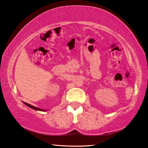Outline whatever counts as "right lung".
<instances>
[{"label":"right lung","mask_w":148,"mask_h":148,"mask_svg":"<svg viewBox=\"0 0 148 148\" xmlns=\"http://www.w3.org/2000/svg\"><path fill=\"white\" fill-rule=\"evenodd\" d=\"M25 104L26 105H27V106H29V107H31V108H32V109H34V110H40V108H36V107H34V106H32V105H31V104H27V103H25Z\"/></svg>","instance_id":"obj_1"}]
</instances>
